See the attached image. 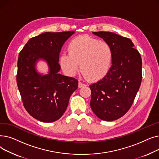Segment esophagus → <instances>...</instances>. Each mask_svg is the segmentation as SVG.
Returning <instances> with one entry per match:
<instances>
[{
  "label": "esophagus",
  "instance_id": "esophagus-1",
  "mask_svg": "<svg viewBox=\"0 0 159 159\" xmlns=\"http://www.w3.org/2000/svg\"><path fill=\"white\" fill-rule=\"evenodd\" d=\"M86 84H84V83H82L81 81H79V88H82L83 86H85Z\"/></svg>",
  "mask_w": 159,
  "mask_h": 159
}]
</instances>
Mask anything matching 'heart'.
<instances>
[{
    "mask_svg": "<svg viewBox=\"0 0 159 159\" xmlns=\"http://www.w3.org/2000/svg\"><path fill=\"white\" fill-rule=\"evenodd\" d=\"M68 52H63L59 63L70 76L80 70L89 80L96 81L109 71L113 59V49L109 43L84 35L74 38L68 45Z\"/></svg>",
    "mask_w": 159,
    "mask_h": 159,
    "instance_id": "heart-1",
    "label": "heart"
}]
</instances>
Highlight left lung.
<instances>
[{
  "label": "left lung",
  "mask_w": 159,
  "mask_h": 159,
  "mask_svg": "<svg viewBox=\"0 0 159 159\" xmlns=\"http://www.w3.org/2000/svg\"><path fill=\"white\" fill-rule=\"evenodd\" d=\"M109 43L113 49L112 66L106 76L89 88L90 106L99 119H118L134 101L142 81V58L132 41L112 32H93Z\"/></svg>",
  "instance_id": "8db88e82"
}]
</instances>
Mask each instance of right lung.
<instances>
[{
	"instance_id": "add662e5",
	"label": "right lung",
	"mask_w": 159,
	"mask_h": 159,
	"mask_svg": "<svg viewBox=\"0 0 159 159\" xmlns=\"http://www.w3.org/2000/svg\"><path fill=\"white\" fill-rule=\"evenodd\" d=\"M74 33H43L31 38L19 53L16 83L22 103L28 113L41 122L59 119L68 107L70 96L78 88L77 79L58 73L61 48ZM39 59L47 62L48 75H40L34 69Z\"/></svg>"
}]
</instances>
